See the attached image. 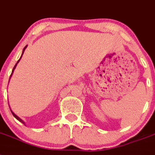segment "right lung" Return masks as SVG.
I'll return each instance as SVG.
<instances>
[{"label": "right lung", "instance_id": "right-lung-1", "mask_svg": "<svg viewBox=\"0 0 155 155\" xmlns=\"http://www.w3.org/2000/svg\"><path fill=\"white\" fill-rule=\"evenodd\" d=\"M27 45H26L25 47L23 48V53H22V55H21V57H20V58H19V61H17V63L15 64V66H14V68H13V69H12V74H11V75H10V77H11V76H12V73H13V71H14V69H15V67H16V65H17V64H18V63H19V61H20V59H21V58H22V56H23V52H24V50H25V49H26V48H27ZM11 112H12V115H13V116H14V117H15V118H16V119H17V120H19V121H20V122H21V123H23V124H25V123H24V121H23V120H22V119H20V118H19V117H18V116H16V115H15V114H14L13 112L12 111V110H11Z\"/></svg>", "mask_w": 155, "mask_h": 155}]
</instances>
